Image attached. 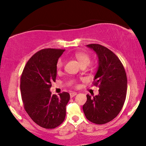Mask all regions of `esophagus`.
Segmentation results:
<instances>
[{
  "label": "esophagus",
  "mask_w": 146,
  "mask_h": 146,
  "mask_svg": "<svg viewBox=\"0 0 146 146\" xmlns=\"http://www.w3.org/2000/svg\"><path fill=\"white\" fill-rule=\"evenodd\" d=\"M76 95H77L76 92H72V93H70V97H71V98H73L74 96H76Z\"/></svg>",
  "instance_id": "obj_1"
}]
</instances>
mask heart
I'll return each instance as SVG.
<instances>
[{"instance_id": "heart-1", "label": "heart", "mask_w": 146, "mask_h": 146, "mask_svg": "<svg viewBox=\"0 0 146 146\" xmlns=\"http://www.w3.org/2000/svg\"><path fill=\"white\" fill-rule=\"evenodd\" d=\"M73 57L77 59V61L79 62V65H80L81 67H82V66H86L87 67L91 62L90 56H89L88 54L83 53V52H77V53H75L74 55H73ZM63 60L62 59H59L58 60L57 63V69L58 70L61 69V68L63 67Z\"/></svg>"}]
</instances>
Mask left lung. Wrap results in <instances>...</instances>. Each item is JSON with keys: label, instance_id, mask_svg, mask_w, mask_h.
<instances>
[{"label": "left lung", "instance_id": "1", "mask_svg": "<svg viewBox=\"0 0 146 146\" xmlns=\"http://www.w3.org/2000/svg\"><path fill=\"white\" fill-rule=\"evenodd\" d=\"M98 55L99 66L93 81L99 94L87 95L83 110L89 121L96 124L108 123L117 117L125 103L127 76L123 64L111 50L99 44L87 45Z\"/></svg>", "mask_w": 146, "mask_h": 146}]
</instances>
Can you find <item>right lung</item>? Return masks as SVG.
Masks as SVG:
<instances>
[{
    "mask_svg": "<svg viewBox=\"0 0 146 146\" xmlns=\"http://www.w3.org/2000/svg\"><path fill=\"white\" fill-rule=\"evenodd\" d=\"M65 49L44 48L30 58L21 77V91L25 111L40 127L53 129L65 120L67 92L51 95V83L55 82L57 63Z\"/></svg>",
    "mask_w": 146,
    "mask_h": 146,
    "instance_id": "right-lung-1",
    "label": "right lung"
}]
</instances>
